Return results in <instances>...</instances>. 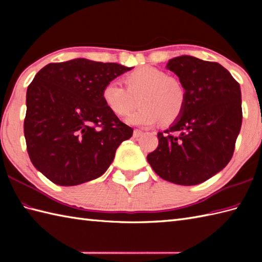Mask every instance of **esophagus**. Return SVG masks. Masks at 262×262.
<instances>
[{
  "label": "esophagus",
  "mask_w": 262,
  "mask_h": 262,
  "mask_svg": "<svg viewBox=\"0 0 262 262\" xmlns=\"http://www.w3.org/2000/svg\"><path fill=\"white\" fill-rule=\"evenodd\" d=\"M142 135H143V132H142V130H140V129H135V130H134V133H133V136H134L135 138L141 137Z\"/></svg>",
  "instance_id": "34e87169"
}]
</instances>
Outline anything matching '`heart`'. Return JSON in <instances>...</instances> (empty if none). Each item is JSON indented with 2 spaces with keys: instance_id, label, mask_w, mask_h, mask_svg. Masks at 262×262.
Returning a JSON list of instances; mask_svg holds the SVG:
<instances>
[{
  "instance_id": "obj_1",
  "label": "heart",
  "mask_w": 262,
  "mask_h": 262,
  "mask_svg": "<svg viewBox=\"0 0 262 262\" xmlns=\"http://www.w3.org/2000/svg\"><path fill=\"white\" fill-rule=\"evenodd\" d=\"M126 89L118 82L102 88L105 107L117 116H126L140 102L141 107L127 118L130 125L148 127L162 119L171 124L181 116L186 104V91L181 83L164 71L143 66L124 77Z\"/></svg>"
}]
</instances>
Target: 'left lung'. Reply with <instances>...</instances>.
I'll return each mask as SVG.
<instances>
[{"label": "left lung", "instance_id": "left-lung-1", "mask_svg": "<svg viewBox=\"0 0 262 262\" xmlns=\"http://www.w3.org/2000/svg\"><path fill=\"white\" fill-rule=\"evenodd\" d=\"M186 91L181 116L158 133L159 146L147 155L155 173L182 186L202 183L232 159L242 125L240 84L219 63L188 55L169 60Z\"/></svg>", "mask_w": 262, "mask_h": 262}]
</instances>
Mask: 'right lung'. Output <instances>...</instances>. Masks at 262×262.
I'll return each mask as SVG.
<instances>
[{
	"mask_svg": "<svg viewBox=\"0 0 262 262\" xmlns=\"http://www.w3.org/2000/svg\"><path fill=\"white\" fill-rule=\"evenodd\" d=\"M132 69L75 58L38 72L27 90L24 125L38 171L59 186L81 185L107 171L133 128L105 107L101 91Z\"/></svg>",
	"mask_w": 262,
	"mask_h": 262,
	"instance_id": "right-lung-1",
	"label": "right lung"
}]
</instances>
